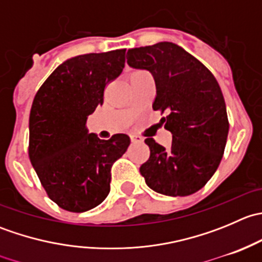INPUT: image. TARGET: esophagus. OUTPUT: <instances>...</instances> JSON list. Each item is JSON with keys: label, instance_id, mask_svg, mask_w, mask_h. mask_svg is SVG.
Masks as SVG:
<instances>
[{"label": "esophagus", "instance_id": "34e87169", "mask_svg": "<svg viewBox=\"0 0 262 262\" xmlns=\"http://www.w3.org/2000/svg\"><path fill=\"white\" fill-rule=\"evenodd\" d=\"M130 141L133 142V143H139V142H143V138L137 136V134H130Z\"/></svg>", "mask_w": 262, "mask_h": 262}]
</instances>
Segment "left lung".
I'll use <instances>...</instances> for the list:
<instances>
[{
    "label": "left lung",
    "instance_id": "obj_1",
    "mask_svg": "<svg viewBox=\"0 0 262 262\" xmlns=\"http://www.w3.org/2000/svg\"><path fill=\"white\" fill-rule=\"evenodd\" d=\"M130 67L147 70L156 83L153 110L172 134L170 148L147 138L150 155L139 171L155 191L186 196L202 189L221 163L228 136L226 102L213 73L178 44L161 41L129 49Z\"/></svg>",
    "mask_w": 262,
    "mask_h": 262
}]
</instances>
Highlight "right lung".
<instances>
[{"label": "right lung", "mask_w": 262, "mask_h": 262, "mask_svg": "<svg viewBox=\"0 0 262 262\" xmlns=\"http://www.w3.org/2000/svg\"><path fill=\"white\" fill-rule=\"evenodd\" d=\"M124 63L125 49L73 57L53 71L34 97L29 158L48 196L68 212L104 202L113 163L130 144L126 134L104 141L86 128L87 116L102 105L105 87Z\"/></svg>", "instance_id": "1"}]
</instances>
